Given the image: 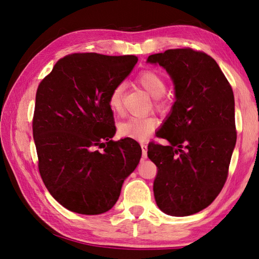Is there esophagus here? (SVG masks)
<instances>
[{"label":"esophagus","instance_id":"obj_1","mask_svg":"<svg viewBox=\"0 0 259 259\" xmlns=\"http://www.w3.org/2000/svg\"><path fill=\"white\" fill-rule=\"evenodd\" d=\"M141 146V150H142V158L146 159L147 158V151H148V145L145 144V142H142L140 144Z\"/></svg>","mask_w":259,"mask_h":259}]
</instances>
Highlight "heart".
Instances as JSON below:
<instances>
[{
    "label": "heart",
    "mask_w": 259,
    "mask_h": 259,
    "mask_svg": "<svg viewBox=\"0 0 259 259\" xmlns=\"http://www.w3.org/2000/svg\"><path fill=\"white\" fill-rule=\"evenodd\" d=\"M137 81L151 97L156 98V106L158 108L163 107L162 96L166 92V82L160 74L153 70H144L137 76ZM123 92L124 85L119 83L113 88L109 96L110 109L117 114L122 111ZM157 125L158 120L155 117H133L120 123L118 131L121 137L145 141L155 131Z\"/></svg>",
    "instance_id": "heart-1"
}]
</instances>
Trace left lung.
I'll use <instances>...</instances> for the list:
<instances>
[{
	"label": "left lung",
	"mask_w": 259,
	"mask_h": 259,
	"mask_svg": "<svg viewBox=\"0 0 259 259\" xmlns=\"http://www.w3.org/2000/svg\"><path fill=\"white\" fill-rule=\"evenodd\" d=\"M147 62L166 69L176 96L157 133L169 145H148V157L158 169L153 195L164 213L189 216L210 205L227 180L237 139L234 92L205 52L171 49L151 54Z\"/></svg>",
	"instance_id": "1"
}]
</instances>
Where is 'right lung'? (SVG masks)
Segmentation results:
<instances>
[{
	"instance_id": "1",
	"label": "right lung",
	"mask_w": 259,
	"mask_h": 259,
	"mask_svg": "<svg viewBox=\"0 0 259 259\" xmlns=\"http://www.w3.org/2000/svg\"><path fill=\"white\" fill-rule=\"evenodd\" d=\"M137 61L135 56L69 54L37 87L32 129L38 171L54 199L71 211L110 210L138 166V142L111 140L115 126L109 106L110 93Z\"/></svg>"
}]
</instances>
